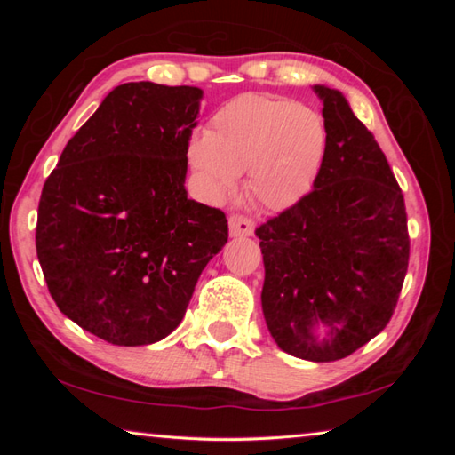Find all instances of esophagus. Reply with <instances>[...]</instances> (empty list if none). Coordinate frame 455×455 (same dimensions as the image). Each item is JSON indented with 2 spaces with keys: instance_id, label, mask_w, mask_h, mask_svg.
<instances>
[{
  "instance_id": "esophagus-1",
  "label": "esophagus",
  "mask_w": 455,
  "mask_h": 455,
  "mask_svg": "<svg viewBox=\"0 0 455 455\" xmlns=\"http://www.w3.org/2000/svg\"><path fill=\"white\" fill-rule=\"evenodd\" d=\"M228 228L230 236H251L252 230H255V222H252V219L244 217V214H230Z\"/></svg>"
}]
</instances>
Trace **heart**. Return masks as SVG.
<instances>
[{
	"mask_svg": "<svg viewBox=\"0 0 455 455\" xmlns=\"http://www.w3.org/2000/svg\"><path fill=\"white\" fill-rule=\"evenodd\" d=\"M327 148L321 114L289 98L243 94L220 106L206 134L192 138L188 163L211 198H225L246 171V190L265 209L301 200Z\"/></svg>",
	"mask_w": 455,
	"mask_h": 455,
	"instance_id": "1",
	"label": "heart"
}]
</instances>
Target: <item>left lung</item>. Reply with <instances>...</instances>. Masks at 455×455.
Segmentation results:
<instances>
[{"instance_id": "obj_1", "label": "left lung", "mask_w": 455, "mask_h": 455, "mask_svg": "<svg viewBox=\"0 0 455 455\" xmlns=\"http://www.w3.org/2000/svg\"><path fill=\"white\" fill-rule=\"evenodd\" d=\"M315 92L327 148L313 190L255 235L268 331L289 355L325 363L355 353L389 323L410 263V233L402 188L375 136L341 92Z\"/></svg>"}]
</instances>
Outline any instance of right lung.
<instances>
[{
  "mask_svg": "<svg viewBox=\"0 0 455 455\" xmlns=\"http://www.w3.org/2000/svg\"><path fill=\"white\" fill-rule=\"evenodd\" d=\"M203 90L128 82L104 98L44 182L36 251L58 309L112 345L180 325L225 212L187 196Z\"/></svg>",
  "mask_w": 455,
  "mask_h": 455,
  "instance_id": "1",
  "label": "right lung"
}]
</instances>
